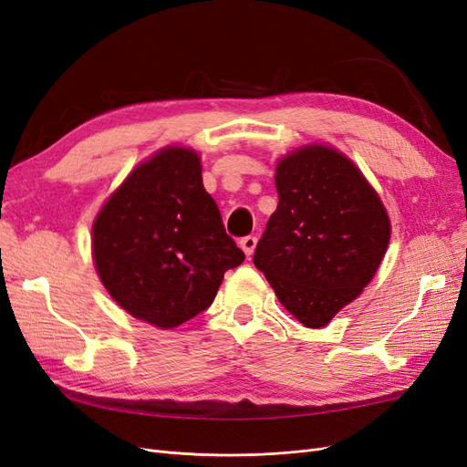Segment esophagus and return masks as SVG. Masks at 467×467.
<instances>
[{"label": "esophagus", "mask_w": 467, "mask_h": 467, "mask_svg": "<svg viewBox=\"0 0 467 467\" xmlns=\"http://www.w3.org/2000/svg\"><path fill=\"white\" fill-rule=\"evenodd\" d=\"M239 247L244 249V253L247 257H251L253 255V251H255V247H257V237L255 235H247V237H244L242 242H239Z\"/></svg>", "instance_id": "obj_1"}]
</instances>
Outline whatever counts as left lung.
Here are the masks:
<instances>
[{
	"mask_svg": "<svg viewBox=\"0 0 467 467\" xmlns=\"http://www.w3.org/2000/svg\"><path fill=\"white\" fill-rule=\"evenodd\" d=\"M278 206L253 263L278 302L321 329L370 285L391 237L379 194L343 151L306 144L282 155Z\"/></svg>",
	"mask_w": 467,
	"mask_h": 467,
	"instance_id": "1",
	"label": "left lung"
}]
</instances>
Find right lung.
<instances>
[{"label":"right lung","mask_w":467,"mask_h":467,"mask_svg":"<svg viewBox=\"0 0 467 467\" xmlns=\"http://www.w3.org/2000/svg\"><path fill=\"white\" fill-rule=\"evenodd\" d=\"M103 286L126 314L175 329L206 309L245 255L202 185L196 150L165 146L112 191L91 228Z\"/></svg>","instance_id":"add662e5"}]
</instances>
